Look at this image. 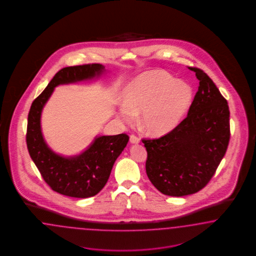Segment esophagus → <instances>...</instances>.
I'll return each instance as SVG.
<instances>
[{"label":"esophagus","instance_id":"34e87169","mask_svg":"<svg viewBox=\"0 0 256 256\" xmlns=\"http://www.w3.org/2000/svg\"><path fill=\"white\" fill-rule=\"evenodd\" d=\"M139 142L140 138L137 135H135V134H132L130 135V142L132 144H138Z\"/></svg>","mask_w":256,"mask_h":256}]
</instances>
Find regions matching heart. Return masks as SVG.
<instances>
[{"instance_id":"b5f03b06","label":"heart","mask_w":256,"mask_h":256,"mask_svg":"<svg viewBox=\"0 0 256 256\" xmlns=\"http://www.w3.org/2000/svg\"><path fill=\"white\" fill-rule=\"evenodd\" d=\"M192 98L190 87L170 74L153 71L133 80L124 90L119 116L126 124L142 112V128L152 134L170 132L186 114Z\"/></svg>"}]
</instances>
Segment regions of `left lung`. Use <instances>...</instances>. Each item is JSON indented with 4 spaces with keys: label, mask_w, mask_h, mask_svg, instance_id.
<instances>
[{
    "label": "left lung",
    "mask_w": 256,
    "mask_h": 256,
    "mask_svg": "<svg viewBox=\"0 0 256 256\" xmlns=\"http://www.w3.org/2000/svg\"><path fill=\"white\" fill-rule=\"evenodd\" d=\"M199 87L188 116L158 139H142L148 178L162 194L185 196L208 184L230 140L228 103L208 75L198 68Z\"/></svg>",
    "instance_id": "8db88e82"
}]
</instances>
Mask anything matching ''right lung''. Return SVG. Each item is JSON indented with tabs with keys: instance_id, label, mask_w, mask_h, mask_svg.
<instances>
[{
	"instance_id": "1",
	"label": "right lung",
	"mask_w": 256,
	"mask_h": 256,
	"mask_svg": "<svg viewBox=\"0 0 256 256\" xmlns=\"http://www.w3.org/2000/svg\"><path fill=\"white\" fill-rule=\"evenodd\" d=\"M103 70L100 64H92L59 70L46 89L32 101L28 114L26 142L32 160L50 188L66 196L88 198L98 194L106 185L114 162L130 137L126 133L98 137L82 154L66 158L48 148L40 128L41 112L54 87L92 78L100 75Z\"/></svg>"
}]
</instances>
